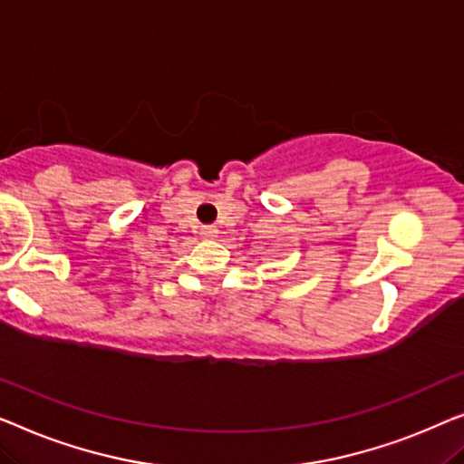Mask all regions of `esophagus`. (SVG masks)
I'll use <instances>...</instances> for the list:
<instances>
[{"label": "esophagus", "mask_w": 464, "mask_h": 464, "mask_svg": "<svg viewBox=\"0 0 464 464\" xmlns=\"http://www.w3.org/2000/svg\"><path fill=\"white\" fill-rule=\"evenodd\" d=\"M199 235L204 239H217L218 237V229H217V227H201Z\"/></svg>", "instance_id": "obj_1"}]
</instances>
